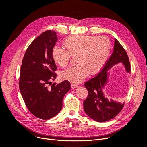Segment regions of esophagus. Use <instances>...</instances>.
Here are the masks:
<instances>
[{"instance_id":"34e87169","label":"esophagus","mask_w":147,"mask_h":147,"mask_svg":"<svg viewBox=\"0 0 147 147\" xmlns=\"http://www.w3.org/2000/svg\"><path fill=\"white\" fill-rule=\"evenodd\" d=\"M71 87H72V89H75V88H77V84L72 83V84H71Z\"/></svg>"}]
</instances>
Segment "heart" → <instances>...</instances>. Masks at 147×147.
I'll use <instances>...</instances> for the list:
<instances>
[{
	"instance_id": "b5f03b06",
	"label": "heart",
	"mask_w": 147,
	"mask_h": 147,
	"mask_svg": "<svg viewBox=\"0 0 147 147\" xmlns=\"http://www.w3.org/2000/svg\"><path fill=\"white\" fill-rule=\"evenodd\" d=\"M67 48L55 47L52 57L61 67L67 65L70 56L77 57V65L62 71L63 80L75 84L82 82L89 74L94 75L102 69L108 59L112 48L110 39L105 36L74 35L64 42Z\"/></svg>"
}]
</instances>
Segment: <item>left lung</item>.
Listing matches in <instances>:
<instances>
[{
    "label": "left lung",
    "mask_w": 147,
    "mask_h": 147,
    "mask_svg": "<svg viewBox=\"0 0 147 147\" xmlns=\"http://www.w3.org/2000/svg\"><path fill=\"white\" fill-rule=\"evenodd\" d=\"M127 73L131 72V65L126 51L117 39H115L114 50L107 62L104 69L96 77L84 84L88 91L86 99L83 102L84 110L86 115L96 121L105 122L113 118L123 108L124 103L106 97L103 91L109 82L110 72L113 66L121 63Z\"/></svg>",
    "instance_id": "1"
}]
</instances>
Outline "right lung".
Here are the masks:
<instances>
[{"instance_id": "add662e5", "label": "right lung", "mask_w": 147, "mask_h": 147, "mask_svg": "<svg viewBox=\"0 0 147 147\" xmlns=\"http://www.w3.org/2000/svg\"><path fill=\"white\" fill-rule=\"evenodd\" d=\"M57 37L53 30H47L30 44L21 67L19 81L22 97L30 112L42 119H48L58 114L63 99L70 89V83L64 80L52 83L56 78L57 69L52 51ZM51 85L50 87L47 85Z\"/></svg>"}]
</instances>
